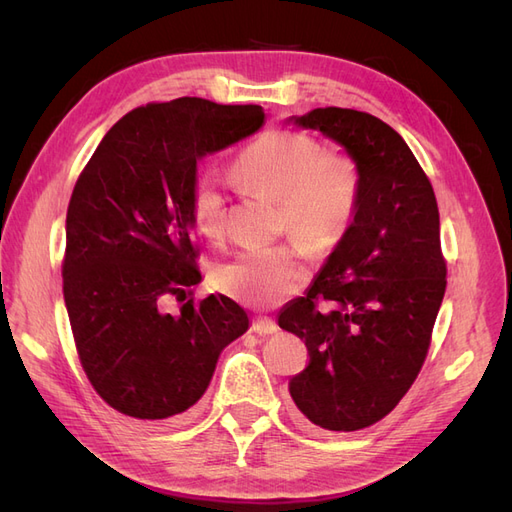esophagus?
Here are the masks:
<instances>
[{
  "label": "esophagus",
  "mask_w": 512,
  "mask_h": 512,
  "mask_svg": "<svg viewBox=\"0 0 512 512\" xmlns=\"http://www.w3.org/2000/svg\"><path fill=\"white\" fill-rule=\"evenodd\" d=\"M254 333H258L260 337H267V335H273V333H277V322L275 320H271V318H258V320H254Z\"/></svg>",
  "instance_id": "34e87169"
}]
</instances>
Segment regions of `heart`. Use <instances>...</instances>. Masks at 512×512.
I'll use <instances>...</instances> for the list:
<instances>
[{
	"instance_id": "heart-1",
	"label": "heart",
	"mask_w": 512,
	"mask_h": 512,
	"mask_svg": "<svg viewBox=\"0 0 512 512\" xmlns=\"http://www.w3.org/2000/svg\"><path fill=\"white\" fill-rule=\"evenodd\" d=\"M232 173L250 188L282 203L284 224L314 250H331L354 222L361 200V168L348 151L324 149L316 136L277 128L247 143ZM226 198L213 173H200L190 190V220L209 239L222 235ZM309 277L301 245L245 250L220 262L211 282L250 305H277L299 292Z\"/></svg>"
}]
</instances>
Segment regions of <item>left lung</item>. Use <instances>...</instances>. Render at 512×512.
<instances>
[{"mask_svg": "<svg viewBox=\"0 0 512 512\" xmlns=\"http://www.w3.org/2000/svg\"><path fill=\"white\" fill-rule=\"evenodd\" d=\"M294 123L359 162L361 200L305 297L277 318L309 354L288 389L309 423L356 431L389 414L425 363L446 290L438 203L414 153L382 119L327 106Z\"/></svg>", "mask_w": 512, "mask_h": 512, "instance_id": "obj_1", "label": "left lung"}]
</instances>
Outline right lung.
Returning a JSON list of instances; mask_svg holds the SVG:
<instances>
[{"mask_svg": "<svg viewBox=\"0 0 512 512\" xmlns=\"http://www.w3.org/2000/svg\"><path fill=\"white\" fill-rule=\"evenodd\" d=\"M256 104L151 102L106 132L66 218L64 299L76 352L117 412L164 421L205 395L220 352L250 318L224 294L200 303L190 190L196 160L254 134ZM173 296L184 305L165 312Z\"/></svg>", "mask_w": 512, "mask_h": 512, "instance_id": "obj_1", "label": "right lung"}]
</instances>
